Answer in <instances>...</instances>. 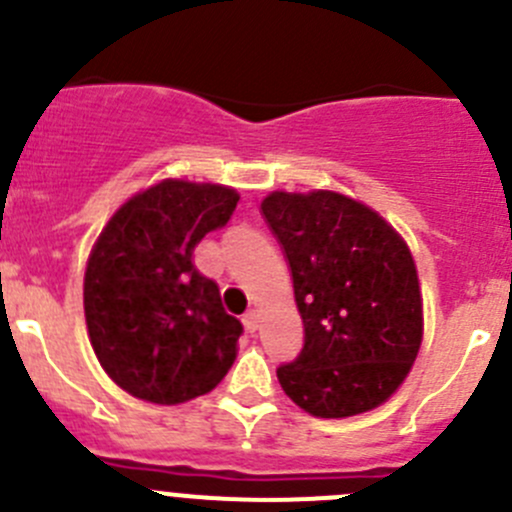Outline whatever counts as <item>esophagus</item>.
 Segmentation results:
<instances>
[{
    "instance_id": "obj_1",
    "label": "esophagus",
    "mask_w": 512,
    "mask_h": 512,
    "mask_svg": "<svg viewBox=\"0 0 512 512\" xmlns=\"http://www.w3.org/2000/svg\"><path fill=\"white\" fill-rule=\"evenodd\" d=\"M242 324H245L247 332L255 334V332H257V327H260V314H257L255 309H250V312H247L245 317H242Z\"/></svg>"
}]
</instances>
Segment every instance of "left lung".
Masks as SVG:
<instances>
[{"label": "left lung", "instance_id": "obj_1", "mask_svg": "<svg viewBox=\"0 0 512 512\" xmlns=\"http://www.w3.org/2000/svg\"><path fill=\"white\" fill-rule=\"evenodd\" d=\"M262 215L292 272L304 347L277 369L285 394L319 418L384 404L423 337L414 257L379 213L332 190L272 193Z\"/></svg>", "mask_w": 512, "mask_h": 512}]
</instances>
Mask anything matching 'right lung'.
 I'll list each match as a JSON object with an SVG mask.
<instances>
[{"instance_id":"right-lung-1","label":"right lung","mask_w":512,"mask_h":512,"mask_svg":"<svg viewBox=\"0 0 512 512\" xmlns=\"http://www.w3.org/2000/svg\"><path fill=\"white\" fill-rule=\"evenodd\" d=\"M232 188L163 180L116 210L91 250L84 312L103 371L131 396L183 404L213 391L237 356L240 319L193 265L208 232L225 227Z\"/></svg>"}]
</instances>
